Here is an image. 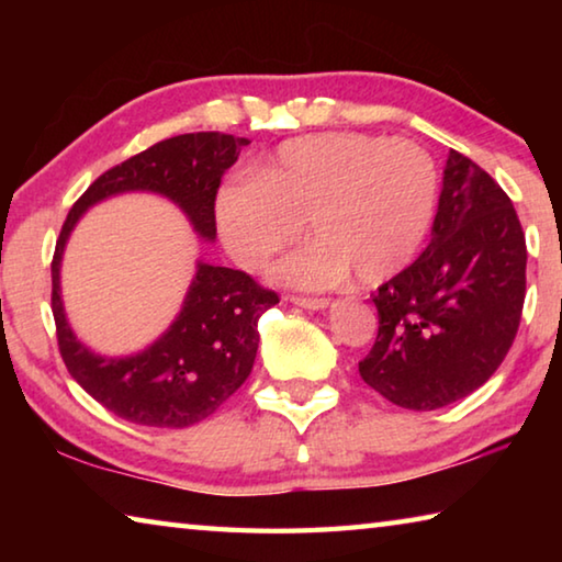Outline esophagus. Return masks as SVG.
Wrapping results in <instances>:
<instances>
[{
  "label": "esophagus",
  "instance_id": "34e87169",
  "mask_svg": "<svg viewBox=\"0 0 562 562\" xmlns=\"http://www.w3.org/2000/svg\"><path fill=\"white\" fill-rule=\"evenodd\" d=\"M292 302L304 310H327L329 307V300H325V297H292Z\"/></svg>",
  "mask_w": 562,
  "mask_h": 562
}]
</instances>
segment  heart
Segmentation results:
<instances>
[{
  "instance_id": "heart-1",
  "label": "heart",
  "mask_w": 562,
  "mask_h": 562,
  "mask_svg": "<svg viewBox=\"0 0 562 562\" xmlns=\"http://www.w3.org/2000/svg\"><path fill=\"white\" fill-rule=\"evenodd\" d=\"M439 170L408 138L315 133L292 138L215 198L225 250L258 270L304 233L312 243L272 270L290 288L325 290L355 272L376 284L404 270L429 233Z\"/></svg>"
}]
</instances>
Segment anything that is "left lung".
Listing matches in <instances>:
<instances>
[{
	"mask_svg": "<svg viewBox=\"0 0 562 562\" xmlns=\"http://www.w3.org/2000/svg\"><path fill=\"white\" fill-rule=\"evenodd\" d=\"M526 235L486 170L449 150L431 243L374 292L376 341L359 361L389 402L434 412L483 386L506 359L526 300Z\"/></svg>",
	"mask_w": 562,
	"mask_h": 562,
	"instance_id": "1",
	"label": "left lung"
}]
</instances>
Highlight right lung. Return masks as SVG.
<instances>
[{"mask_svg":"<svg viewBox=\"0 0 562 562\" xmlns=\"http://www.w3.org/2000/svg\"><path fill=\"white\" fill-rule=\"evenodd\" d=\"M250 144L227 133H183L123 160L89 186L66 215L52 260V312L59 351L83 392L131 424L186 429L211 416L252 372L258 322L278 294L250 274L198 260L178 317L154 345L103 357L74 335L61 300V260L79 217L106 198L156 193L186 213L198 237L215 240L221 178Z\"/></svg>","mask_w":562,"mask_h":562,"instance_id":"add662e5","label":"right lung"}]
</instances>
